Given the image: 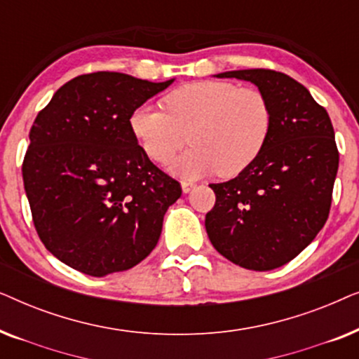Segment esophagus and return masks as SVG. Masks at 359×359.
Instances as JSON below:
<instances>
[{
  "label": "esophagus",
  "instance_id": "1",
  "mask_svg": "<svg viewBox=\"0 0 359 359\" xmlns=\"http://www.w3.org/2000/svg\"><path fill=\"white\" fill-rule=\"evenodd\" d=\"M181 188H183V193H189V191H193L196 188V184L191 183V181H183V183H181Z\"/></svg>",
  "mask_w": 359,
  "mask_h": 359
}]
</instances>
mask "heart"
Wrapping results in <instances>:
<instances>
[{
    "mask_svg": "<svg viewBox=\"0 0 359 359\" xmlns=\"http://www.w3.org/2000/svg\"><path fill=\"white\" fill-rule=\"evenodd\" d=\"M163 102L166 112L137 106L129 126L145 154L158 163L173 158L189 139L193 147L170 165L181 178L242 173L262 154L271 132V104L258 88L194 81L168 93Z\"/></svg>",
    "mask_w": 359,
    "mask_h": 359,
    "instance_id": "obj_1",
    "label": "heart"
}]
</instances>
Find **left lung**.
<instances>
[{
  "label": "left lung",
  "mask_w": 359,
  "mask_h": 359,
  "mask_svg": "<svg viewBox=\"0 0 359 359\" xmlns=\"http://www.w3.org/2000/svg\"><path fill=\"white\" fill-rule=\"evenodd\" d=\"M215 76L253 83L271 104L273 126L247 170L210 184L215 205L205 230L222 257L269 271L296 258L327 222L338 171L335 132L307 88L281 72L252 68Z\"/></svg>",
  "instance_id": "obj_1"
}]
</instances>
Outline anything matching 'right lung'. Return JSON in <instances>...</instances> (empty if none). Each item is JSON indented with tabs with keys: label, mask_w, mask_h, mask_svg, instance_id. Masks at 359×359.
<instances>
[{
	"label": "right lung",
	"mask_w": 359,
	"mask_h": 359,
	"mask_svg": "<svg viewBox=\"0 0 359 359\" xmlns=\"http://www.w3.org/2000/svg\"><path fill=\"white\" fill-rule=\"evenodd\" d=\"M173 81L80 75L34 121L22 161L32 220L48 252L76 271L96 278L126 271L158 243L181 186L151 163L129 117Z\"/></svg>",
	"instance_id": "obj_1"
}]
</instances>
